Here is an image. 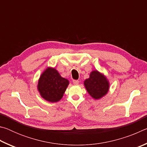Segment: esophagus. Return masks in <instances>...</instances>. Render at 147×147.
Instances as JSON below:
<instances>
[{
	"label": "esophagus",
	"mask_w": 147,
	"mask_h": 147,
	"mask_svg": "<svg viewBox=\"0 0 147 147\" xmlns=\"http://www.w3.org/2000/svg\"><path fill=\"white\" fill-rule=\"evenodd\" d=\"M73 84H74V85H78V84H79V81L78 80H74L73 81Z\"/></svg>",
	"instance_id": "34e87169"
}]
</instances>
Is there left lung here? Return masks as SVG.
Segmentation results:
<instances>
[{
  "instance_id": "8db88e82",
  "label": "left lung",
  "mask_w": 147,
  "mask_h": 147,
  "mask_svg": "<svg viewBox=\"0 0 147 147\" xmlns=\"http://www.w3.org/2000/svg\"><path fill=\"white\" fill-rule=\"evenodd\" d=\"M88 93L92 98L99 100L108 93L109 82L107 77L97 70L91 72L88 78L84 82Z\"/></svg>"
}]
</instances>
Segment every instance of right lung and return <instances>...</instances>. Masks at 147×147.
Segmentation results:
<instances>
[{"label":"right lung","mask_w":147,"mask_h":147,"mask_svg":"<svg viewBox=\"0 0 147 147\" xmlns=\"http://www.w3.org/2000/svg\"><path fill=\"white\" fill-rule=\"evenodd\" d=\"M69 84L68 80L61 77L55 68L48 67L39 77L37 88L45 100L57 102L63 97Z\"/></svg>","instance_id":"add662e5"}]
</instances>
